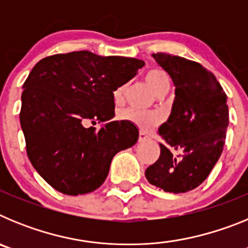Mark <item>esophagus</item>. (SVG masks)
Segmentation results:
<instances>
[{
  "mask_svg": "<svg viewBox=\"0 0 248 248\" xmlns=\"http://www.w3.org/2000/svg\"><path fill=\"white\" fill-rule=\"evenodd\" d=\"M146 140H149V137L145 134V133H143V131H140L139 133V141L140 143H144V141H146Z\"/></svg>",
  "mask_w": 248,
  "mask_h": 248,
  "instance_id": "34e87169",
  "label": "esophagus"
}]
</instances>
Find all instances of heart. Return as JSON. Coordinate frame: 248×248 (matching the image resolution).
Instances as JSON below:
<instances>
[{
    "label": "heart",
    "mask_w": 248,
    "mask_h": 248,
    "mask_svg": "<svg viewBox=\"0 0 248 248\" xmlns=\"http://www.w3.org/2000/svg\"><path fill=\"white\" fill-rule=\"evenodd\" d=\"M145 82L148 83L150 89L155 94L168 92L169 88H170V77L161 68H150L145 73ZM124 91H125V85H120L113 92V99L117 104L122 103ZM118 118L123 122L131 123L133 125H135L143 131L150 130L151 128L157 125V123L160 122L156 114L140 113V111L133 110V109L122 110L118 114Z\"/></svg>",
    "instance_id": "heart-1"
}]
</instances>
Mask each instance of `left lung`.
Segmentation results:
<instances>
[{"mask_svg":"<svg viewBox=\"0 0 248 248\" xmlns=\"http://www.w3.org/2000/svg\"><path fill=\"white\" fill-rule=\"evenodd\" d=\"M153 58L171 77L175 99L170 117L159 128L164 140L160 156L145 176L165 192L191 191L221 156L229 126L227 97L216 77L200 63L165 53H154Z\"/></svg>","mask_w":248,"mask_h":248,"instance_id":"8db88e82","label":"left lung"}]
</instances>
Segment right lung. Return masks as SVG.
Here are the masks:
<instances>
[{
  "instance_id": "right-lung-1",
  "label": "right lung",
  "mask_w": 248,
  "mask_h": 248,
  "mask_svg": "<svg viewBox=\"0 0 248 248\" xmlns=\"http://www.w3.org/2000/svg\"><path fill=\"white\" fill-rule=\"evenodd\" d=\"M144 64L79 50L46 57L31 71L21 97V128L28 159L57 191L76 196L97 190L114 155L137 143L139 130L131 123L109 122L99 131L85 125L114 118L113 92Z\"/></svg>"
}]
</instances>
